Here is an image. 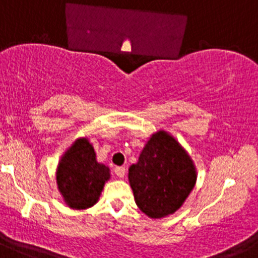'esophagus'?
<instances>
[{
	"label": "esophagus",
	"instance_id": "34e87169",
	"mask_svg": "<svg viewBox=\"0 0 258 258\" xmlns=\"http://www.w3.org/2000/svg\"><path fill=\"white\" fill-rule=\"evenodd\" d=\"M125 173H126V169H125L124 166H116L115 168V174L117 175L118 178H124Z\"/></svg>",
	"mask_w": 258,
	"mask_h": 258
}]
</instances>
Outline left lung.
Masks as SVG:
<instances>
[{
	"mask_svg": "<svg viewBox=\"0 0 258 258\" xmlns=\"http://www.w3.org/2000/svg\"><path fill=\"white\" fill-rule=\"evenodd\" d=\"M127 177L138 208L149 217L163 218L187 199L197 182V169L174 137L159 131L147 141Z\"/></svg>",
	"mask_w": 258,
	"mask_h": 258,
	"instance_id": "obj_1",
	"label": "left lung"
}]
</instances>
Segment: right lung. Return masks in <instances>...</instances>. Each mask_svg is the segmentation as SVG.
Listing matches in <instances>:
<instances>
[{"mask_svg":"<svg viewBox=\"0 0 258 258\" xmlns=\"http://www.w3.org/2000/svg\"><path fill=\"white\" fill-rule=\"evenodd\" d=\"M109 169L98 163L88 138H79L61 156L56 168V183L63 200L72 209L90 208L98 202Z\"/></svg>","mask_w":258,"mask_h":258,"instance_id":"1","label":"right lung"}]
</instances>
